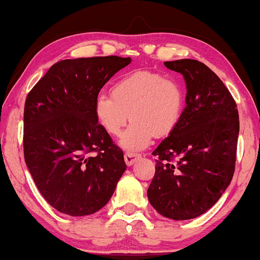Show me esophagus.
I'll return each instance as SVG.
<instances>
[{
    "label": "esophagus",
    "mask_w": 260,
    "mask_h": 260,
    "mask_svg": "<svg viewBox=\"0 0 260 260\" xmlns=\"http://www.w3.org/2000/svg\"><path fill=\"white\" fill-rule=\"evenodd\" d=\"M138 158H140V155L135 154V152H125L124 154V159H125L126 166H133Z\"/></svg>",
    "instance_id": "1"
}]
</instances>
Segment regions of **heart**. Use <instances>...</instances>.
<instances>
[{
	"instance_id": "b5f03b06",
	"label": "heart",
	"mask_w": 260,
	"mask_h": 260,
	"mask_svg": "<svg viewBox=\"0 0 260 260\" xmlns=\"http://www.w3.org/2000/svg\"><path fill=\"white\" fill-rule=\"evenodd\" d=\"M186 92L179 81L151 71H136L113 84L111 94L94 99L95 120L110 136H118L129 118L130 126L120 137L127 150H142L152 138L173 134L183 117Z\"/></svg>"
}]
</instances>
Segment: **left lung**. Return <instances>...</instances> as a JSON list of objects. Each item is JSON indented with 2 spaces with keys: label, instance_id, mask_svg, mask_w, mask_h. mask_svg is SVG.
<instances>
[{
  "label": "left lung",
  "instance_id": "left-lung-1",
  "mask_svg": "<svg viewBox=\"0 0 260 260\" xmlns=\"http://www.w3.org/2000/svg\"><path fill=\"white\" fill-rule=\"evenodd\" d=\"M165 65L186 80V108L179 126L152 151L156 167L148 199L166 218L188 220L207 212L232 181L239 113L205 63L181 59Z\"/></svg>",
  "mask_w": 260,
  "mask_h": 260
}]
</instances>
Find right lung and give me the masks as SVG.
<instances>
[{
    "instance_id": "right-lung-1",
    "label": "right lung",
    "mask_w": 260,
    "mask_h": 260,
    "mask_svg": "<svg viewBox=\"0 0 260 260\" xmlns=\"http://www.w3.org/2000/svg\"><path fill=\"white\" fill-rule=\"evenodd\" d=\"M130 62L117 55L61 60L27 95L24 161L45 200L63 214L99 211L125 172L122 149L99 126L93 104L110 78Z\"/></svg>"
}]
</instances>
